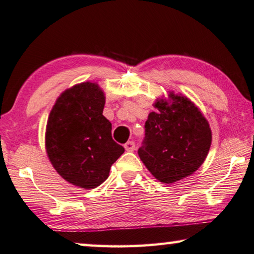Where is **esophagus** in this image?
<instances>
[{
	"instance_id": "esophagus-1",
	"label": "esophagus",
	"mask_w": 254,
	"mask_h": 254,
	"mask_svg": "<svg viewBox=\"0 0 254 254\" xmlns=\"http://www.w3.org/2000/svg\"><path fill=\"white\" fill-rule=\"evenodd\" d=\"M124 148H126L127 151H133L135 149V143L133 141H127L124 144Z\"/></svg>"
}]
</instances>
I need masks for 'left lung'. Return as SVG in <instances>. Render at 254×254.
<instances>
[{"label":"left lung","instance_id":"8db88e82","mask_svg":"<svg viewBox=\"0 0 254 254\" xmlns=\"http://www.w3.org/2000/svg\"><path fill=\"white\" fill-rule=\"evenodd\" d=\"M138 155L155 179L171 184L203 164L211 146V128L195 104L174 91H168V98H157Z\"/></svg>","mask_w":254,"mask_h":254}]
</instances>
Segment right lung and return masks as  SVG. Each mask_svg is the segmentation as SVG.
Here are the masks:
<instances>
[{
  "label": "right lung",
  "instance_id": "obj_1",
  "mask_svg": "<svg viewBox=\"0 0 254 254\" xmlns=\"http://www.w3.org/2000/svg\"><path fill=\"white\" fill-rule=\"evenodd\" d=\"M105 94L96 82L64 90L47 120L45 148L55 171L78 188L95 189L108 175L124 148L112 138V123L103 115Z\"/></svg>",
  "mask_w": 254,
  "mask_h": 254
}]
</instances>
